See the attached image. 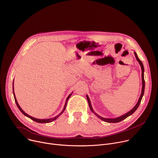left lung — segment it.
Returning a JSON list of instances; mask_svg holds the SVG:
<instances>
[{
    "label": "left lung",
    "instance_id": "8db88e82",
    "mask_svg": "<svg viewBox=\"0 0 158 158\" xmlns=\"http://www.w3.org/2000/svg\"><path fill=\"white\" fill-rule=\"evenodd\" d=\"M134 55L135 56V58L137 59V60L139 62L140 67H141V69H142V93H141V94L140 96V98L139 99V101L137 102V103L136 104V105L131 110L129 111L128 113H127L126 114H123V115L120 117H118V118H103V117H102L99 116L98 114H96L94 110H93V108L91 106V102H90V100H89V98L88 97V96H86L87 97V99H88V104H89V108L91 110V111L95 114V115H96L99 118H100L101 120H103L104 122H108V123H117V122H121L123 120L125 119L126 118H127L128 116L131 115V114L132 113H134L135 110L137 109V108L139 107L140 103V102H141V99L142 98V96L143 95H144V89H145V81H144V65H143L142 62L140 60V59H139V57L136 53L135 52H134Z\"/></svg>",
    "mask_w": 158,
    "mask_h": 158
}]
</instances>
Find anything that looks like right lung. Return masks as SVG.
Here are the masks:
<instances>
[{"label":"right lung","mask_w":158,"mask_h":158,"mask_svg":"<svg viewBox=\"0 0 158 158\" xmlns=\"http://www.w3.org/2000/svg\"><path fill=\"white\" fill-rule=\"evenodd\" d=\"M13 84H14V82H13ZM12 89H13V94H14V99H15V102H16V105H17V106L18 107V108L19 109V110L24 114L25 116H26V117H29L30 118H31V120H34L35 122H38V123H50V122H53V120H55L57 118H58L60 115H61V114L63 113V112L65 111V108H66V105H67V101H68V99H69V98L70 97V96H71V94H70L68 97H67V99H66V102H65V106H64V109H63V110H62V111L60 113V114H59L57 116H56L55 117H54V118H50V119H38V118H34V117H31V116H30L29 114H27V113H26L21 108V107L19 106V104H18V102H17V100H16V96H15V94H14V85H12Z\"/></svg>","instance_id":"1"}]
</instances>
